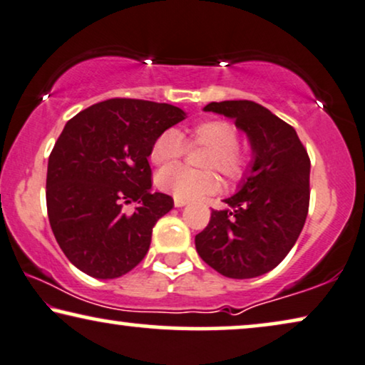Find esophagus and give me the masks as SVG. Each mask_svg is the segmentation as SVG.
Masks as SVG:
<instances>
[{"mask_svg":"<svg viewBox=\"0 0 365 365\" xmlns=\"http://www.w3.org/2000/svg\"><path fill=\"white\" fill-rule=\"evenodd\" d=\"M173 203H175L177 208H182V207H185V205H187L188 202H187V200H182V198H175V200H173Z\"/></svg>","mask_w":365,"mask_h":365,"instance_id":"1","label":"esophagus"}]
</instances>
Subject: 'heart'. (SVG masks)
<instances>
[{
  "mask_svg": "<svg viewBox=\"0 0 365 365\" xmlns=\"http://www.w3.org/2000/svg\"><path fill=\"white\" fill-rule=\"evenodd\" d=\"M192 145L208 148L202 167L210 170L193 172L183 167L165 168L175 163L183 153V138L175 129H167L153 140L150 147V162L158 168L157 187L175 198L195 200L212 195L220 188V180L215 175L218 170L228 180H238L248 167V155L238 148V132L227 120H203L188 130Z\"/></svg>",
  "mask_w": 365,
  "mask_h": 365,
  "instance_id": "1",
  "label": "heart"
}]
</instances>
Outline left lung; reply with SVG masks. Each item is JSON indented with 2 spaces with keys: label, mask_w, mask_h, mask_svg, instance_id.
Masks as SVG:
<instances>
[{
  "label": "left lung",
  "mask_w": 365,
  "mask_h": 365,
  "mask_svg": "<svg viewBox=\"0 0 365 365\" xmlns=\"http://www.w3.org/2000/svg\"><path fill=\"white\" fill-rule=\"evenodd\" d=\"M203 110L235 120L251 147V162L225 210H212L195 236L205 263L233 279L256 278L286 258L309 208L311 162L296 130L251 101L212 102Z\"/></svg>",
  "instance_id": "8db88e82"
}]
</instances>
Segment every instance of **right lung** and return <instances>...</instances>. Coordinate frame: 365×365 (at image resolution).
Listing matches in <instances>:
<instances>
[{
	"label": "right lung",
	"mask_w": 365,
	"mask_h": 365,
	"mask_svg": "<svg viewBox=\"0 0 365 365\" xmlns=\"http://www.w3.org/2000/svg\"><path fill=\"white\" fill-rule=\"evenodd\" d=\"M185 117L170 104L109 99L64 125L49 155L46 203L56 241L82 273L114 279L145 258L152 228L173 208L172 197L150 192L147 158ZM130 201L139 207L125 215L121 205Z\"/></svg>",
	"instance_id": "add662e5"
}]
</instances>
